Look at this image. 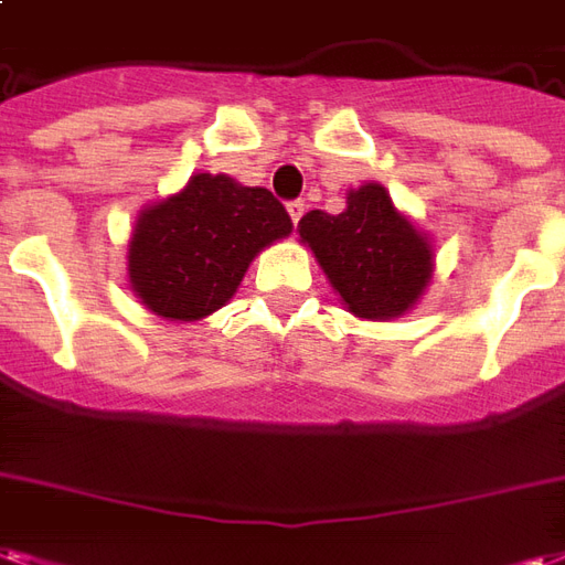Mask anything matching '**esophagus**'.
<instances>
[{"label": "esophagus", "mask_w": 565, "mask_h": 565, "mask_svg": "<svg viewBox=\"0 0 565 565\" xmlns=\"http://www.w3.org/2000/svg\"><path fill=\"white\" fill-rule=\"evenodd\" d=\"M287 212H290V221H294V224H299V218L305 215V203L302 200H290V203H287Z\"/></svg>", "instance_id": "esophagus-1"}]
</instances>
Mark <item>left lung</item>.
Returning a JSON list of instances; mask_svg holds the SVG:
<instances>
[{"mask_svg": "<svg viewBox=\"0 0 565 565\" xmlns=\"http://www.w3.org/2000/svg\"><path fill=\"white\" fill-rule=\"evenodd\" d=\"M302 236L344 305L365 320L404 315L431 281V248L411 221L401 218L383 185L347 194L341 215L308 212Z\"/></svg>", "mask_w": 565, "mask_h": 565, "instance_id": "obj_1", "label": "left lung"}]
</instances>
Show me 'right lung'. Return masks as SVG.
<instances>
[{"label":"right lung","mask_w":565,"mask_h":565,"mask_svg":"<svg viewBox=\"0 0 565 565\" xmlns=\"http://www.w3.org/2000/svg\"><path fill=\"white\" fill-rule=\"evenodd\" d=\"M290 230L287 209L266 188L198 173L137 218L128 278L154 315L200 320L236 294L257 250Z\"/></svg>","instance_id":"right-lung-1"}]
</instances>
